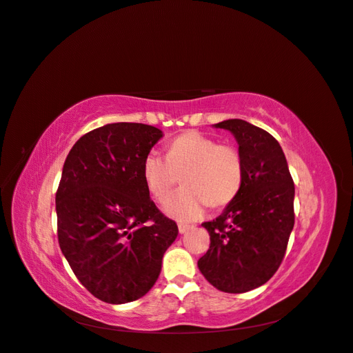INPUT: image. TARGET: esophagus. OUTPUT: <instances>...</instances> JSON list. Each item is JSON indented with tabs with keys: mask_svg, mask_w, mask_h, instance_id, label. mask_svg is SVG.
<instances>
[{
	"mask_svg": "<svg viewBox=\"0 0 353 353\" xmlns=\"http://www.w3.org/2000/svg\"><path fill=\"white\" fill-rule=\"evenodd\" d=\"M192 227L190 225H187V224H178V232L181 233V234H184V233H187L189 232Z\"/></svg>",
	"mask_w": 353,
	"mask_h": 353,
	"instance_id": "obj_1",
	"label": "esophagus"
}]
</instances>
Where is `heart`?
I'll list each match as a JSON object with an SVG mask.
<instances>
[{"label":"heart","instance_id":"1","mask_svg":"<svg viewBox=\"0 0 353 353\" xmlns=\"http://www.w3.org/2000/svg\"><path fill=\"white\" fill-rule=\"evenodd\" d=\"M178 177L183 189L168 199ZM143 181L155 201L168 199L163 208L169 216L193 221L203 216L207 205L222 208L237 196L243 183V160L237 148L190 131L170 141L166 158L157 152L146 155Z\"/></svg>","mask_w":353,"mask_h":353}]
</instances>
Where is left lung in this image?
I'll list each match as a JSON object with an SVG mask.
<instances>
[{
  "instance_id": "1",
  "label": "left lung",
  "mask_w": 353,
  "mask_h": 353,
  "mask_svg": "<svg viewBox=\"0 0 353 353\" xmlns=\"http://www.w3.org/2000/svg\"><path fill=\"white\" fill-rule=\"evenodd\" d=\"M213 126L234 135L243 183L225 210L203 224L210 248L198 268L216 290L241 294L267 283L283 261L294 227V181L283 150L270 132L241 119Z\"/></svg>"
}]
</instances>
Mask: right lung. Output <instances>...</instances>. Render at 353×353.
I'll return each instance as SVG.
<instances>
[{"instance_id":"right-lung-1","label":"right lung","mask_w":353,"mask_h":353,"mask_svg":"<svg viewBox=\"0 0 353 353\" xmlns=\"http://www.w3.org/2000/svg\"><path fill=\"white\" fill-rule=\"evenodd\" d=\"M161 137L149 125L110 123L81 137L63 163L57 241L79 282L106 303L145 296L178 236L143 181V161Z\"/></svg>"}]
</instances>
